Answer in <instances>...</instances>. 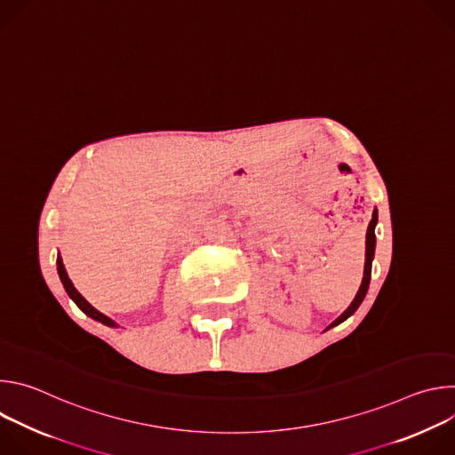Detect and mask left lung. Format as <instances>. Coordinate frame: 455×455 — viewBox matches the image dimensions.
I'll return each instance as SVG.
<instances>
[{
  "mask_svg": "<svg viewBox=\"0 0 455 455\" xmlns=\"http://www.w3.org/2000/svg\"><path fill=\"white\" fill-rule=\"evenodd\" d=\"M376 221H378V212L374 211L372 212V220H371V223H369V228H367V241H365V268H363V279H362V286H360V290H358V293H356V297H355V300L351 302V306L331 323L330 328H333V326H337V323H340V322H344L347 316H351L356 309H358V306L362 304V300H363V297H365V293H367V288H369V281H371V263H372V257H374V246H376V235H374V227H376Z\"/></svg>",
  "mask_w": 455,
  "mask_h": 455,
  "instance_id": "obj_1",
  "label": "left lung"
}]
</instances>
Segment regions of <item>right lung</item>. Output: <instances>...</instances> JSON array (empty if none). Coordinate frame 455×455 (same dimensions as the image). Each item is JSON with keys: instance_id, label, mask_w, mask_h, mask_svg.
Wrapping results in <instances>:
<instances>
[{"instance_id": "obj_1", "label": "right lung", "mask_w": 455, "mask_h": 455, "mask_svg": "<svg viewBox=\"0 0 455 455\" xmlns=\"http://www.w3.org/2000/svg\"><path fill=\"white\" fill-rule=\"evenodd\" d=\"M57 272H59V277H60V283H62V286H64V290H67V293L74 299V302L86 313V315H90L92 318H95V320H99V322H102V323H106V326H115V322L111 320V318H108L106 315H102L100 311H97L76 288H74V284H72V281L68 279V274H67V270H64V267H62V261H60V257L57 259Z\"/></svg>"}]
</instances>
